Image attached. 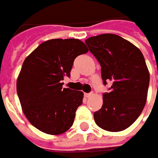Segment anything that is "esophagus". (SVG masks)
<instances>
[{
    "label": "esophagus",
    "mask_w": 158,
    "mask_h": 158,
    "mask_svg": "<svg viewBox=\"0 0 158 158\" xmlns=\"http://www.w3.org/2000/svg\"><path fill=\"white\" fill-rule=\"evenodd\" d=\"M92 96V93H84V97L85 98H90Z\"/></svg>",
    "instance_id": "1"
}]
</instances>
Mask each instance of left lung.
I'll use <instances>...</instances> for the list:
<instances>
[{"label": "left lung", "instance_id": "left-lung-1", "mask_svg": "<svg viewBox=\"0 0 158 158\" xmlns=\"http://www.w3.org/2000/svg\"><path fill=\"white\" fill-rule=\"evenodd\" d=\"M85 44L101 66L104 84L112 82L103 94V106L94 112L96 124L110 132L125 130L145 106L149 73L143 53L135 45L116 34L89 38Z\"/></svg>", "mask_w": 158, "mask_h": 158}]
</instances>
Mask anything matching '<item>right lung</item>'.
I'll return each mask as SVG.
<instances>
[{
	"instance_id": "add662e5",
	"label": "right lung",
	"mask_w": 158,
	"mask_h": 158,
	"mask_svg": "<svg viewBox=\"0 0 158 158\" xmlns=\"http://www.w3.org/2000/svg\"><path fill=\"white\" fill-rule=\"evenodd\" d=\"M88 48L76 39H55L40 44L24 60L16 81L22 109L31 124L48 135L69 130L82 104L80 90L62 88L74 60Z\"/></svg>"
}]
</instances>
